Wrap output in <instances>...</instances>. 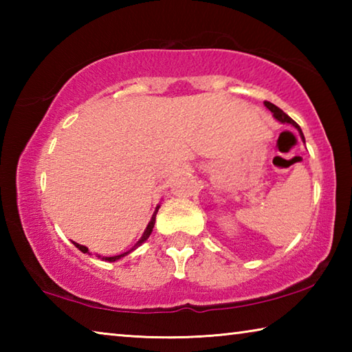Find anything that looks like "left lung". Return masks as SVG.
I'll use <instances>...</instances> for the list:
<instances>
[{"label":"left lung","instance_id":"1","mask_svg":"<svg viewBox=\"0 0 352 352\" xmlns=\"http://www.w3.org/2000/svg\"><path fill=\"white\" fill-rule=\"evenodd\" d=\"M265 107L267 109H269L272 113H273V116H275L278 121H281V122H287V124H292V126L294 127H296L298 130H300V133H301V138L305 140V136H302V132H301V129H300V126H298V124L294 121V119H292L289 115H285V113L279 109V107H276L275 104H272V102H269V100H265Z\"/></svg>","mask_w":352,"mask_h":352}]
</instances>
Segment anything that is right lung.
Returning <instances> with one entry per match:
<instances>
[{"instance_id":"right-lung-1","label":"right lung","mask_w":352,"mask_h":352,"mask_svg":"<svg viewBox=\"0 0 352 352\" xmlns=\"http://www.w3.org/2000/svg\"><path fill=\"white\" fill-rule=\"evenodd\" d=\"M158 208L160 206H157V210H155V212H153V216H152V219H151V222H148V225H147V228H146V231H144V234H142V237L141 239L138 241V243H136L135 247H138V245H141L142 242H144L148 236H151V233H152V230H153V225H155V216H157V211H158ZM74 245L80 250L82 253H88V248L87 247H83V245H79V243H76L74 242ZM126 254H129V252L127 253H122V254H118V256H110V258H102L104 261H109V262H115V261H118V259H121L122 256H126Z\"/></svg>"}]
</instances>
